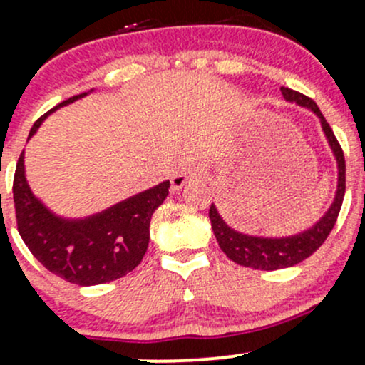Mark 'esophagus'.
<instances>
[{
  "label": "esophagus",
  "instance_id": "1",
  "mask_svg": "<svg viewBox=\"0 0 365 365\" xmlns=\"http://www.w3.org/2000/svg\"><path fill=\"white\" fill-rule=\"evenodd\" d=\"M197 175H199V170L194 168V166H188V168L180 171V173L175 175V177H171V190L173 192L182 190V188L185 187L187 183H190Z\"/></svg>",
  "mask_w": 365,
  "mask_h": 365
}]
</instances>
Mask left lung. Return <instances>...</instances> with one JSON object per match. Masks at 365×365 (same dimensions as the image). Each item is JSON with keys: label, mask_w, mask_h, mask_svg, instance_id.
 <instances>
[{"label": "left lung", "mask_w": 365, "mask_h": 365, "mask_svg": "<svg viewBox=\"0 0 365 365\" xmlns=\"http://www.w3.org/2000/svg\"><path fill=\"white\" fill-rule=\"evenodd\" d=\"M282 92L284 101L305 108V110L312 111L319 118L322 133H324L326 142H328L334 161H336V190H334V197L331 200L329 207L326 209L324 215L316 223H312L309 228H304L300 232L284 237L252 235V233L235 230L233 226L226 223L225 217L220 215L215 204H211L209 220H211V228L215 232V237L221 250L233 262L240 264L244 267H250V269H284V267L295 266V264L307 259L309 255H312L324 244L334 223H336V217L340 215L341 209L343 195H345V158H343V150L340 144H338L336 137H334L333 130L328 125V121L321 115L317 104L312 99H309L307 96L287 89V87H282Z\"/></svg>", "instance_id": "left-lung-1"}]
</instances>
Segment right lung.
Here are the masks:
<instances>
[{
    "label": "right lung",
    "instance_id": "right-lung-1",
    "mask_svg": "<svg viewBox=\"0 0 365 365\" xmlns=\"http://www.w3.org/2000/svg\"><path fill=\"white\" fill-rule=\"evenodd\" d=\"M89 92L73 96L36 121L27 142L51 113ZM170 180L127 197L89 216L68 217L49 209L32 192L25 177V150L16 163L14 200L19 233L34 257L66 282L92 287L115 282L139 266L149 245L154 211L168 197Z\"/></svg>",
    "mask_w": 365,
    "mask_h": 365
}]
</instances>
